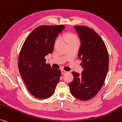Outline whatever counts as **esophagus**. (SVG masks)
I'll return each mask as SVG.
<instances>
[{
	"label": "esophagus",
	"instance_id": "esophagus-1",
	"mask_svg": "<svg viewBox=\"0 0 122 122\" xmlns=\"http://www.w3.org/2000/svg\"><path fill=\"white\" fill-rule=\"evenodd\" d=\"M61 74H66V73H67V71H66L64 70H61Z\"/></svg>",
	"mask_w": 122,
	"mask_h": 122
}]
</instances>
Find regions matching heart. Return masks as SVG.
<instances>
[{
    "instance_id": "obj_1",
    "label": "heart",
    "mask_w": 122,
    "mask_h": 122,
    "mask_svg": "<svg viewBox=\"0 0 122 122\" xmlns=\"http://www.w3.org/2000/svg\"><path fill=\"white\" fill-rule=\"evenodd\" d=\"M62 38L64 39L68 44L71 43V42H79L78 37L76 35L72 34V33H67V34H64L62 36ZM60 41H61V38L58 37L55 41V46H56L59 43Z\"/></svg>"
}]
</instances>
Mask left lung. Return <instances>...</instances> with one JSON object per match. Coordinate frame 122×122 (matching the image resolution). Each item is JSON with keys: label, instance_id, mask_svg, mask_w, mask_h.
Masks as SVG:
<instances>
[{"label": "left lung", "instance_id": "8db88e82", "mask_svg": "<svg viewBox=\"0 0 122 122\" xmlns=\"http://www.w3.org/2000/svg\"><path fill=\"white\" fill-rule=\"evenodd\" d=\"M81 40L78 57L83 70L82 75L72 72L69 83L71 94L80 100L91 99L103 86L109 68V55L104 41L92 28L75 26Z\"/></svg>", "mask_w": 122, "mask_h": 122}]
</instances>
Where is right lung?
Here are the masks:
<instances>
[{
  "mask_svg": "<svg viewBox=\"0 0 122 122\" xmlns=\"http://www.w3.org/2000/svg\"><path fill=\"white\" fill-rule=\"evenodd\" d=\"M63 25H42L36 28L23 43L18 58L19 72L29 92L35 97H51L60 80L61 71L46 63L45 56L53 53Z\"/></svg>",
  "mask_w": 122,
  "mask_h": 122,
  "instance_id": "add662e5",
  "label": "right lung"
}]
</instances>
